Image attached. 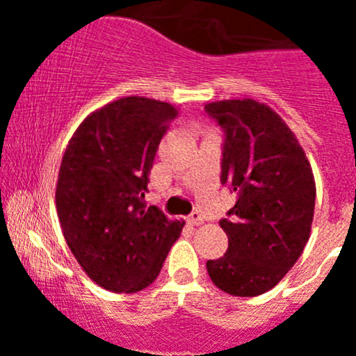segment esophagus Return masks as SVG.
<instances>
[{
	"instance_id": "obj_1",
	"label": "esophagus",
	"mask_w": 356,
	"mask_h": 356,
	"mask_svg": "<svg viewBox=\"0 0 356 356\" xmlns=\"http://www.w3.org/2000/svg\"><path fill=\"white\" fill-rule=\"evenodd\" d=\"M188 224L189 225H201L203 224V217H201L198 211H195V213H191L188 217Z\"/></svg>"
}]
</instances>
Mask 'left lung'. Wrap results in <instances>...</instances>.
<instances>
[{
	"instance_id": "1",
	"label": "left lung",
	"mask_w": 356,
	"mask_h": 356,
	"mask_svg": "<svg viewBox=\"0 0 356 356\" xmlns=\"http://www.w3.org/2000/svg\"><path fill=\"white\" fill-rule=\"evenodd\" d=\"M204 111L224 127L222 182L236 193L220 227L229 248L207 270L232 296H258L279 284L307 246L315 177L305 149L281 115L254 99H222Z\"/></svg>"
}]
</instances>
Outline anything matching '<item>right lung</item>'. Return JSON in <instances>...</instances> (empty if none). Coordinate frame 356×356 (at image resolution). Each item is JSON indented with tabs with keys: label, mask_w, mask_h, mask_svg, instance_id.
Here are the masks:
<instances>
[{
	"label": "right lung",
	"mask_w": 356,
	"mask_h": 356,
	"mask_svg": "<svg viewBox=\"0 0 356 356\" xmlns=\"http://www.w3.org/2000/svg\"><path fill=\"white\" fill-rule=\"evenodd\" d=\"M177 115L170 103L127 96L89 113L68 141L56 211L72 254L103 289L148 288L181 236L184 222L145 204L158 145Z\"/></svg>",
	"instance_id": "1"
}]
</instances>
